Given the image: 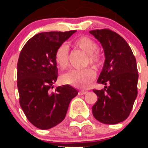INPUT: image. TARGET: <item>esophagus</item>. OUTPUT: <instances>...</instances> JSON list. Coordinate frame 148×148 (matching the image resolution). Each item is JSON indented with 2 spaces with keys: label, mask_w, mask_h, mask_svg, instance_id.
Returning <instances> with one entry per match:
<instances>
[{
  "label": "esophagus",
  "mask_w": 148,
  "mask_h": 148,
  "mask_svg": "<svg viewBox=\"0 0 148 148\" xmlns=\"http://www.w3.org/2000/svg\"><path fill=\"white\" fill-rule=\"evenodd\" d=\"M87 92H88V91H87V90H80V91H79V94H80V95H84V94L87 93Z\"/></svg>",
  "instance_id": "esophagus-1"
}]
</instances>
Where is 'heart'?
I'll list each match as a JSON object with an SVG mask.
<instances>
[{"instance_id":"1","label":"heart","mask_w":148,"mask_h":148,"mask_svg":"<svg viewBox=\"0 0 148 148\" xmlns=\"http://www.w3.org/2000/svg\"><path fill=\"white\" fill-rule=\"evenodd\" d=\"M75 47L78 48L87 54L88 62L93 66L100 64L101 58L95 51L98 44L93 39L87 36H81L73 42ZM55 61L61 69H65L69 64V50L66 45H61L55 53ZM95 73L90 68L82 70H71L62 75L61 80L66 84H70L78 88H87L95 79Z\"/></svg>"}]
</instances>
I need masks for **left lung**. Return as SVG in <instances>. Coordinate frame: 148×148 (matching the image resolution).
<instances>
[{
	"label": "left lung",
	"mask_w": 148,
	"mask_h": 148,
	"mask_svg": "<svg viewBox=\"0 0 148 148\" xmlns=\"http://www.w3.org/2000/svg\"><path fill=\"white\" fill-rule=\"evenodd\" d=\"M104 49L105 61L97 82L104 89L93 90L98 101L92 108L95 119L116 125L130 115L137 97L138 70L135 56L126 40L112 30L90 31Z\"/></svg>",
	"instance_id": "1"
}]
</instances>
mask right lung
<instances>
[{
  "label": "right lung",
  "instance_id": "1",
  "mask_svg": "<svg viewBox=\"0 0 148 148\" xmlns=\"http://www.w3.org/2000/svg\"><path fill=\"white\" fill-rule=\"evenodd\" d=\"M76 30L40 32L23 46L17 66L20 105L34 126L48 130L64 119L78 90L69 84L51 91L58 78L55 53Z\"/></svg>",
  "mask_w": 148,
  "mask_h": 148
}]
</instances>
